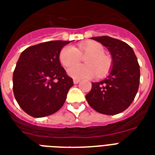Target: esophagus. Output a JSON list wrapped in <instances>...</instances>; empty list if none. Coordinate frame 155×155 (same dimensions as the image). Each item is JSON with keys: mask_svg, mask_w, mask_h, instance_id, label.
<instances>
[{"mask_svg": "<svg viewBox=\"0 0 155 155\" xmlns=\"http://www.w3.org/2000/svg\"><path fill=\"white\" fill-rule=\"evenodd\" d=\"M80 82V80L79 79H74V84H78Z\"/></svg>", "mask_w": 155, "mask_h": 155, "instance_id": "34e87169", "label": "esophagus"}]
</instances>
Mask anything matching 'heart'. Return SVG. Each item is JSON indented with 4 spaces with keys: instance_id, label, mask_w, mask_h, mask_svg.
<instances>
[{
    "instance_id": "obj_1",
    "label": "heart",
    "mask_w": 155,
    "mask_h": 155,
    "mask_svg": "<svg viewBox=\"0 0 155 155\" xmlns=\"http://www.w3.org/2000/svg\"><path fill=\"white\" fill-rule=\"evenodd\" d=\"M104 48L96 41H86L79 44L77 48L66 46L60 52V61L65 68L78 63L81 57L86 65H74L67 70L69 76L75 79L90 78L95 76H105L111 68L112 61L104 54Z\"/></svg>"
}]
</instances>
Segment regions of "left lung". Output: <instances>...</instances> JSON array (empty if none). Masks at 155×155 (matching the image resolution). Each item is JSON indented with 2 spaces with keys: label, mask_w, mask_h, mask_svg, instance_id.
<instances>
[{
  "label": "left lung",
  "mask_w": 155,
  "mask_h": 155,
  "mask_svg": "<svg viewBox=\"0 0 155 155\" xmlns=\"http://www.w3.org/2000/svg\"><path fill=\"white\" fill-rule=\"evenodd\" d=\"M91 39L108 49L112 68L106 78L92 82L86 95L90 106L99 113L116 115L126 110L134 101L140 83V66L134 50L129 44L109 36Z\"/></svg>",
  "instance_id": "left-lung-1"
}]
</instances>
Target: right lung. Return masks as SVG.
<instances>
[{
	"label": "right lung",
	"mask_w": 155,
	"mask_h": 155,
	"mask_svg": "<svg viewBox=\"0 0 155 155\" xmlns=\"http://www.w3.org/2000/svg\"><path fill=\"white\" fill-rule=\"evenodd\" d=\"M69 43L45 42L29 47L19 56L13 75V90L18 105L30 116H50L63 106L74 82L61 66L59 56Z\"/></svg>",
	"instance_id": "right-lung-1"
}]
</instances>
